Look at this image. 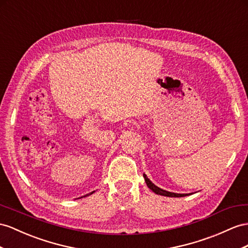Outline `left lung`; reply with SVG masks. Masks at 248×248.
Wrapping results in <instances>:
<instances>
[{
  "mask_svg": "<svg viewBox=\"0 0 248 248\" xmlns=\"http://www.w3.org/2000/svg\"><path fill=\"white\" fill-rule=\"evenodd\" d=\"M143 177H144V180H145V183H147V186L150 187V189L153 190V192H154L155 194L162 195V196H167V197H185V196H187V195H188V194H176V193L168 192V190H164V189H162V188H159L158 186H156L154 185V183H152L145 174H143Z\"/></svg>",
  "mask_w": 248,
  "mask_h": 248,
  "instance_id": "8db88e82",
  "label": "left lung"
}]
</instances>
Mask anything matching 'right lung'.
Masks as SVG:
<instances>
[{
	"mask_svg": "<svg viewBox=\"0 0 248 248\" xmlns=\"http://www.w3.org/2000/svg\"><path fill=\"white\" fill-rule=\"evenodd\" d=\"M94 192H95V190H94ZM94 192H92V193H90V194H87V195H86V196H82V197H87V196H89V195H91V194H93V193H94Z\"/></svg>",
	"mask_w": 248,
	"mask_h": 248,
	"instance_id": "obj_1",
	"label": "right lung"
}]
</instances>
